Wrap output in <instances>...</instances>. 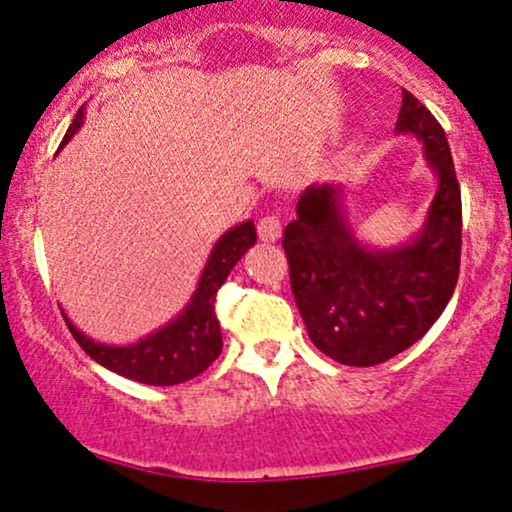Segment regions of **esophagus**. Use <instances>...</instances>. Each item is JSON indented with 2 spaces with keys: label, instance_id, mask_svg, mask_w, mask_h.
<instances>
[{
  "label": "esophagus",
  "instance_id": "esophagus-1",
  "mask_svg": "<svg viewBox=\"0 0 512 512\" xmlns=\"http://www.w3.org/2000/svg\"><path fill=\"white\" fill-rule=\"evenodd\" d=\"M280 234H283V225H280L275 215H266L258 222V237H261V241H278Z\"/></svg>",
  "mask_w": 512,
  "mask_h": 512
}]
</instances>
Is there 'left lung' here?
I'll return each instance as SVG.
<instances>
[{
  "label": "left lung",
  "mask_w": 512,
  "mask_h": 512,
  "mask_svg": "<svg viewBox=\"0 0 512 512\" xmlns=\"http://www.w3.org/2000/svg\"><path fill=\"white\" fill-rule=\"evenodd\" d=\"M399 135H416L438 176L423 229L392 249L355 237L333 183L304 188L285 227L290 285L309 338L341 365L372 367L426 336L450 302L462 254V195L447 137L433 113L404 91Z\"/></svg>",
  "instance_id": "obj_1"
}]
</instances>
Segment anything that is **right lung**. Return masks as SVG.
I'll return each instance as SVG.
<instances>
[{"label": "right lung", "instance_id": "obj_1", "mask_svg": "<svg viewBox=\"0 0 512 512\" xmlns=\"http://www.w3.org/2000/svg\"><path fill=\"white\" fill-rule=\"evenodd\" d=\"M82 123L84 108H79L60 149L72 140L74 132L82 128ZM254 244L256 227L251 220L227 229L217 239V244L212 246L208 263H205L203 273H200L198 287H195L193 297L188 300L186 307L181 309L179 317L171 319L162 329L140 338L137 343H130V346H106V343L91 341L89 336H84L67 319L65 309H62V317L70 326L74 341L84 348L89 358H94L106 370L116 372L120 377H128V380L154 384V387L188 382L198 377L200 372L208 370L217 360V355L222 353L220 321H217L215 314L217 290L227 280L229 271L237 266L239 258Z\"/></svg>", "mask_w": 512, "mask_h": 512}]
</instances>
